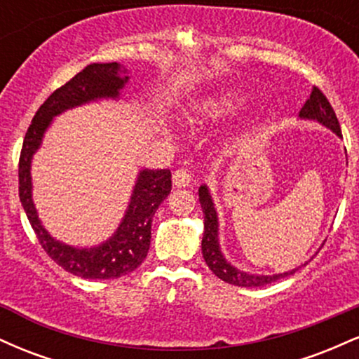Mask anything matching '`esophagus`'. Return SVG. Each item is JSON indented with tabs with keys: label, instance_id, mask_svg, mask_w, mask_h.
Instances as JSON below:
<instances>
[{
	"label": "esophagus",
	"instance_id": "esophagus-1",
	"mask_svg": "<svg viewBox=\"0 0 359 359\" xmlns=\"http://www.w3.org/2000/svg\"><path fill=\"white\" fill-rule=\"evenodd\" d=\"M172 179H174L175 187H187V185H191V182H192V175L189 174L187 170H184V168H179V170H175Z\"/></svg>",
	"mask_w": 359,
	"mask_h": 359
}]
</instances>
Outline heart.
<instances>
[{
	"label": "heart",
	"instance_id": "1",
	"mask_svg": "<svg viewBox=\"0 0 359 359\" xmlns=\"http://www.w3.org/2000/svg\"><path fill=\"white\" fill-rule=\"evenodd\" d=\"M251 94L240 89L221 88L205 93L194 101L189 121L191 123H222L238 118L250 108Z\"/></svg>",
	"mask_w": 359,
	"mask_h": 359
}]
</instances>
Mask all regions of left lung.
Instances as JSON below:
<instances>
[{
	"instance_id": "8db88e82",
	"label": "left lung",
	"mask_w": 359,
	"mask_h": 359,
	"mask_svg": "<svg viewBox=\"0 0 359 359\" xmlns=\"http://www.w3.org/2000/svg\"><path fill=\"white\" fill-rule=\"evenodd\" d=\"M299 119L302 121H314L323 125L327 130H331L336 137L343 138L341 135V126L337 121L334 109L331 108L329 101L325 100V96L320 93L319 89L314 88L311 93V97L306 101V104L302 106L299 113ZM199 203L204 212V233H203V243H201V248H203V257L205 259V265L211 269V271L216 277H219L222 282L231 283V285L238 287H263L269 285V283L277 282L280 278H285L288 275H294L300 266L294 270L283 271V273H250V271L240 270L238 266H234L231 262H228V258L224 257L221 250V241H219V216H217L216 204H214L211 189L208 185L203 184L199 187Z\"/></svg>"
}]
</instances>
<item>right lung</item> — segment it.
Returning a JSON list of instances; mask_svg holds the SVG:
<instances>
[{
  "mask_svg": "<svg viewBox=\"0 0 359 359\" xmlns=\"http://www.w3.org/2000/svg\"><path fill=\"white\" fill-rule=\"evenodd\" d=\"M131 71L119 62H94L48 96L32 119L20 155V201L40 245L53 262L69 273L89 280H109L130 273L142 265L150 250L151 219L172 191L167 168L142 167L118 228L108 240L94 246H74L57 240L42 224L34 203L32 162L43 143L53 119L65 111L100 101H119Z\"/></svg>",
  "mask_w": 359,
  "mask_h": 359,
  "instance_id": "obj_1",
  "label": "right lung"
}]
</instances>
